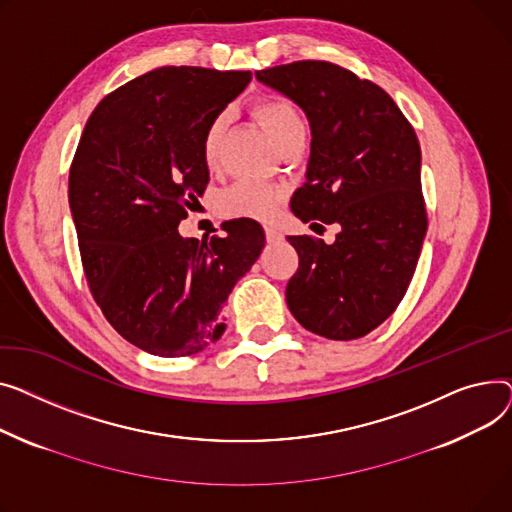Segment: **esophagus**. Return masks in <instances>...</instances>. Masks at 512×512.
Segmentation results:
<instances>
[{
	"instance_id": "1",
	"label": "esophagus",
	"mask_w": 512,
	"mask_h": 512,
	"mask_svg": "<svg viewBox=\"0 0 512 512\" xmlns=\"http://www.w3.org/2000/svg\"><path fill=\"white\" fill-rule=\"evenodd\" d=\"M264 235H266V242H268V244H279L281 239H283V235H281L277 229H273V227H266V229H264Z\"/></svg>"
}]
</instances>
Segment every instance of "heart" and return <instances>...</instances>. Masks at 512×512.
<instances>
[{
  "mask_svg": "<svg viewBox=\"0 0 512 512\" xmlns=\"http://www.w3.org/2000/svg\"><path fill=\"white\" fill-rule=\"evenodd\" d=\"M254 115L260 119V124L275 138V142L283 148L293 138L306 134L304 117L299 109L281 97H266L254 105ZM229 117L227 113H217L210 119L204 136H202V159L208 167H215L219 161L223 136L227 130ZM283 200V190L268 186L262 182H252V179H242L235 182L227 190L219 194V210L221 215L229 219H256L266 221L277 213V208Z\"/></svg>",
  "mask_w": 512,
  "mask_h": 512,
  "instance_id": "heart-1",
  "label": "heart"
}]
</instances>
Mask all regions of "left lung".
I'll use <instances>...</instances> for the list:
<instances>
[{
	"label": "left lung",
	"mask_w": 512,
	"mask_h": 512,
	"mask_svg": "<svg viewBox=\"0 0 512 512\" xmlns=\"http://www.w3.org/2000/svg\"><path fill=\"white\" fill-rule=\"evenodd\" d=\"M256 78L304 109L312 146L291 198L304 223H339L335 244L289 235L299 256L287 306L314 335L351 341L397 310L428 229L422 148L384 90L330 62H293Z\"/></svg>",
	"instance_id": "8db88e82"
}]
</instances>
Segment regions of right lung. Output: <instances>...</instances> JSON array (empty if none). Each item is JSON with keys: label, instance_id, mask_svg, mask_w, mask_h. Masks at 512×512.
I'll return each mask as SVG.
<instances>
[{"label": "right lung", "instance_id": "right-lung-1", "mask_svg": "<svg viewBox=\"0 0 512 512\" xmlns=\"http://www.w3.org/2000/svg\"><path fill=\"white\" fill-rule=\"evenodd\" d=\"M252 72L165 66L107 95L88 117L68 198L84 275L109 324L159 357L221 339V308L264 248L254 219L225 237H182L177 225L208 184L202 136Z\"/></svg>", "mask_w": 512, "mask_h": 512}]
</instances>
